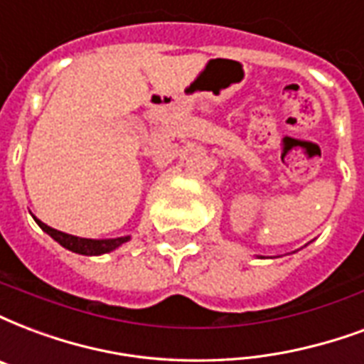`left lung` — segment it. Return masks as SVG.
I'll return each mask as SVG.
<instances>
[{
    "mask_svg": "<svg viewBox=\"0 0 364 364\" xmlns=\"http://www.w3.org/2000/svg\"><path fill=\"white\" fill-rule=\"evenodd\" d=\"M261 259H263V257H261Z\"/></svg>",
    "mask_w": 364,
    "mask_h": 364,
    "instance_id": "left-lung-1",
    "label": "left lung"
}]
</instances>
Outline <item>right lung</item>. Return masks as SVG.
Masks as SVG:
<instances>
[{
  "label": "right lung",
  "mask_w": 364,
  "mask_h": 364,
  "mask_svg": "<svg viewBox=\"0 0 364 364\" xmlns=\"http://www.w3.org/2000/svg\"><path fill=\"white\" fill-rule=\"evenodd\" d=\"M34 220L38 223V226L42 228L46 234L55 240L57 244H61L65 250L73 251V253H78V255H103V253H109V251L117 250L122 244H127L130 236L122 237H107V240H92V237H78L73 236V234H65L61 230H55L48 224H43L42 220H38L34 217Z\"/></svg>",
  "instance_id": "add662e5"
}]
</instances>
